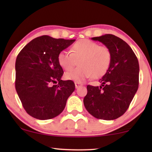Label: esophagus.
Instances as JSON below:
<instances>
[{
	"instance_id": "obj_1",
	"label": "esophagus",
	"mask_w": 152,
	"mask_h": 152,
	"mask_svg": "<svg viewBox=\"0 0 152 152\" xmlns=\"http://www.w3.org/2000/svg\"><path fill=\"white\" fill-rule=\"evenodd\" d=\"M75 88H77L78 87L81 86L82 84H81V83H80V82H75Z\"/></svg>"
}]
</instances>
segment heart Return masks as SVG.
Here are the masks:
<instances>
[{
    "label": "heart",
    "mask_w": 152,
    "mask_h": 152,
    "mask_svg": "<svg viewBox=\"0 0 152 152\" xmlns=\"http://www.w3.org/2000/svg\"><path fill=\"white\" fill-rule=\"evenodd\" d=\"M71 51L72 53L65 50L60 52L57 57L59 65L66 70L72 69L79 60L78 68L64 75L67 80L82 82L91 77H100L109 69L112 56L107 46L88 39H81L74 43Z\"/></svg>",
    "instance_id": "1"
}]
</instances>
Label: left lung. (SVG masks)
Masks as SVG:
<instances>
[{
    "label": "left lung",
    "instance_id": "left-lung-1",
    "mask_svg": "<svg viewBox=\"0 0 152 152\" xmlns=\"http://www.w3.org/2000/svg\"><path fill=\"white\" fill-rule=\"evenodd\" d=\"M111 52V61L99 86H87L84 104L97 119L112 120L125 113L138 88L139 64L132 48L119 37L104 34L93 37Z\"/></svg>",
    "mask_w": 152,
    "mask_h": 152
}]
</instances>
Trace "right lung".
I'll return each instance as SVG.
<instances>
[{
  "label": "right lung",
  "mask_w": 152,
  "mask_h": 152,
  "mask_svg": "<svg viewBox=\"0 0 152 152\" xmlns=\"http://www.w3.org/2000/svg\"><path fill=\"white\" fill-rule=\"evenodd\" d=\"M75 41L43 35L31 41L18 55L16 90L23 107L32 117L52 119L64 111L75 86L71 80H61L64 71L57 57Z\"/></svg>",
  "instance_id": "obj_1"
}]
</instances>
